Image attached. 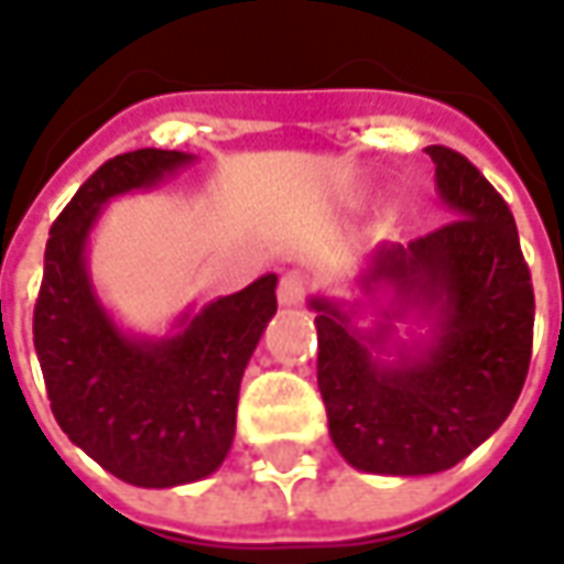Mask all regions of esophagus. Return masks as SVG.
Wrapping results in <instances>:
<instances>
[{"mask_svg": "<svg viewBox=\"0 0 564 564\" xmlns=\"http://www.w3.org/2000/svg\"><path fill=\"white\" fill-rule=\"evenodd\" d=\"M307 294V275L304 272H285L282 282H279V304L282 307H297Z\"/></svg>", "mask_w": 564, "mask_h": 564, "instance_id": "1", "label": "esophagus"}]
</instances>
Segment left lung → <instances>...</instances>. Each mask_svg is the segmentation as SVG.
Listing matches in <instances>:
<instances>
[{
  "label": "left lung",
  "instance_id": "1",
  "mask_svg": "<svg viewBox=\"0 0 564 564\" xmlns=\"http://www.w3.org/2000/svg\"><path fill=\"white\" fill-rule=\"evenodd\" d=\"M436 191L455 213L436 231L379 245L364 292L392 285L399 311L373 333L351 326L336 301L316 311V382L341 458L367 474H440L467 458L511 414L524 389L533 345V285L509 204L467 156L426 147ZM421 310L434 319L423 349L384 350L388 319Z\"/></svg>",
  "mask_w": 564,
  "mask_h": 564
}]
</instances>
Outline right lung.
<instances>
[{
  "label": "right lung",
  "instance_id": "1",
  "mask_svg": "<svg viewBox=\"0 0 564 564\" xmlns=\"http://www.w3.org/2000/svg\"><path fill=\"white\" fill-rule=\"evenodd\" d=\"M191 160L147 147L99 165L50 228L33 307V348L58 426L109 474L147 489L204 480L226 462L245 367L275 314L272 272L185 314L175 336H128L102 311L84 253L99 209Z\"/></svg>",
  "mask_w": 564,
  "mask_h": 564
}]
</instances>
